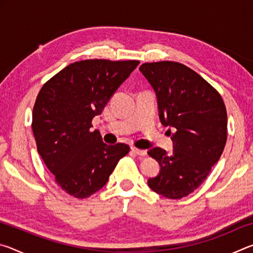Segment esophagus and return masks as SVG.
Instances as JSON below:
<instances>
[{"instance_id": "esophagus-1", "label": "esophagus", "mask_w": 253, "mask_h": 253, "mask_svg": "<svg viewBox=\"0 0 253 253\" xmlns=\"http://www.w3.org/2000/svg\"><path fill=\"white\" fill-rule=\"evenodd\" d=\"M131 152L135 153L136 155H139V156H145L146 155V151L145 149H138L136 147H131Z\"/></svg>"}]
</instances>
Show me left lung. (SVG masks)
<instances>
[{
	"mask_svg": "<svg viewBox=\"0 0 253 253\" xmlns=\"http://www.w3.org/2000/svg\"><path fill=\"white\" fill-rule=\"evenodd\" d=\"M139 71L156 93L163 126L175 128L173 154L158 147L147 154L160 173L148 186L168 199H182L196 190L219 162L226 143V109L208 81L178 62L143 63Z\"/></svg>",
	"mask_w": 253,
	"mask_h": 253,
	"instance_id": "obj_1",
	"label": "left lung"
}]
</instances>
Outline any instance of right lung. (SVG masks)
Masks as SVG:
<instances>
[{
  "label": "right lung",
  "instance_id": "right-lung-1",
  "mask_svg": "<svg viewBox=\"0 0 253 253\" xmlns=\"http://www.w3.org/2000/svg\"><path fill=\"white\" fill-rule=\"evenodd\" d=\"M139 61L84 60L71 63L41 88L32 113L38 153L58 185L84 199L106 185L129 146L107 145L93 117L130 76Z\"/></svg>",
  "mask_w": 253,
  "mask_h": 253
}]
</instances>
